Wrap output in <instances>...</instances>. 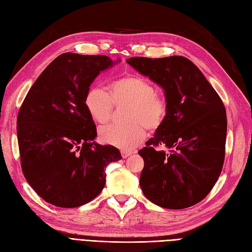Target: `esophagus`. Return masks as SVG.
<instances>
[{"label": "esophagus", "instance_id": "34e87169", "mask_svg": "<svg viewBox=\"0 0 252 252\" xmlns=\"http://www.w3.org/2000/svg\"><path fill=\"white\" fill-rule=\"evenodd\" d=\"M132 154V152L131 151H128V150H121V155H122V158H128L129 155H131Z\"/></svg>", "mask_w": 252, "mask_h": 252}]
</instances>
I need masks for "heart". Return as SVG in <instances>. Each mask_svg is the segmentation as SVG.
<instances>
[{"label": "heart", "mask_w": 252, "mask_h": 252, "mask_svg": "<svg viewBox=\"0 0 252 252\" xmlns=\"http://www.w3.org/2000/svg\"><path fill=\"white\" fill-rule=\"evenodd\" d=\"M84 105L98 124L110 120L114 106L130 105L126 126L109 125L99 131L100 140L123 150H131L146 137L145 127L155 131L163 123L169 110L167 97L156 93L152 82L140 75H127L112 81L109 93L99 86L85 94Z\"/></svg>", "instance_id": "1"}]
</instances>
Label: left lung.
Here are the masks:
<instances>
[{
    "mask_svg": "<svg viewBox=\"0 0 252 252\" xmlns=\"http://www.w3.org/2000/svg\"><path fill=\"white\" fill-rule=\"evenodd\" d=\"M127 63L164 90L169 110L138 151L140 185L154 204L171 210L195 205L218 180L225 158L227 119L219 94L189 59L131 57Z\"/></svg>",
    "mask_w": 252,
    "mask_h": 252,
    "instance_id": "8db88e82",
    "label": "left lung"
}]
</instances>
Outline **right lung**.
I'll return each mask as SVG.
<instances>
[{
    "mask_svg": "<svg viewBox=\"0 0 252 252\" xmlns=\"http://www.w3.org/2000/svg\"><path fill=\"white\" fill-rule=\"evenodd\" d=\"M114 64L105 55L63 53L29 90L16 121L24 176L48 203L77 207L105 186L107 164L122 158L111 145L94 142L97 128L84 105L101 71Z\"/></svg>",
    "mask_w": 252,
    "mask_h": 252,
    "instance_id": "obj_1",
    "label": "right lung"
}]
</instances>
